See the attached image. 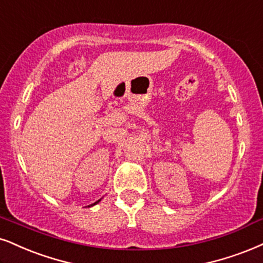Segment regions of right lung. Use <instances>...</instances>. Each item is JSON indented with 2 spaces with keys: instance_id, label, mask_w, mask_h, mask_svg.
<instances>
[{
  "instance_id": "add662e5",
  "label": "right lung",
  "mask_w": 263,
  "mask_h": 263,
  "mask_svg": "<svg viewBox=\"0 0 263 263\" xmlns=\"http://www.w3.org/2000/svg\"><path fill=\"white\" fill-rule=\"evenodd\" d=\"M99 201H100V200H97V201H96V202H93V203H92V205H96V203H97V202H99ZM92 205H90V206H92ZM90 206H89V207H90Z\"/></svg>"
}]
</instances>
